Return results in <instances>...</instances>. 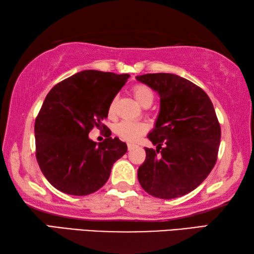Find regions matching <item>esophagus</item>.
Returning a JSON list of instances; mask_svg holds the SVG:
<instances>
[{"instance_id":"34e87169","label":"esophagus","mask_w":254,"mask_h":254,"mask_svg":"<svg viewBox=\"0 0 254 254\" xmlns=\"http://www.w3.org/2000/svg\"><path fill=\"white\" fill-rule=\"evenodd\" d=\"M127 147H128V151H132V149H134L137 146H136V145H134V144H128Z\"/></svg>"}]
</instances>
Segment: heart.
I'll return each mask as SVG.
<instances>
[{"mask_svg":"<svg viewBox=\"0 0 254 254\" xmlns=\"http://www.w3.org/2000/svg\"><path fill=\"white\" fill-rule=\"evenodd\" d=\"M131 93L136 99V101L143 107L151 106V103L154 100V94H153L152 90L145 84H135L131 88ZM115 101L110 103L109 111L111 112L114 110ZM115 131L120 138H123L127 142H134L139 136H142L145 131H146V126L142 123H134V122H120L115 127Z\"/></svg>","mask_w":254,"mask_h":254,"instance_id":"obj_1","label":"heart"}]
</instances>
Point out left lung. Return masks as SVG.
<instances>
[{"label": "left lung", "mask_w": 254, "mask_h": 254, "mask_svg": "<svg viewBox=\"0 0 254 254\" xmlns=\"http://www.w3.org/2000/svg\"><path fill=\"white\" fill-rule=\"evenodd\" d=\"M160 95V114L137 177L153 197L173 199L196 189L217 161L221 126L205 91L176 74L136 76Z\"/></svg>", "instance_id": "obj_1"}]
</instances>
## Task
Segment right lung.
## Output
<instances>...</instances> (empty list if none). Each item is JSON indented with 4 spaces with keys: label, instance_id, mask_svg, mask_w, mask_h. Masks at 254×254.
<instances>
[{
    "label": "right lung",
    "instance_id": "add662e5",
    "mask_svg": "<svg viewBox=\"0 0 254 254\" xmlns=\"http://www.w3.org/2000/svg\"><path fill=\"white\" fill-rule=\"evenodd\" d=\"M128 74L88 69L74 74L49 91L35 123L36 159L53 187L73 196H86L109 179L111 168L127 152L118 137L97 144L93 127L103 129L110 103Z\"/></svg>",
    "mask_w": 254,
    "mask_h": 254
}]
</instances>
